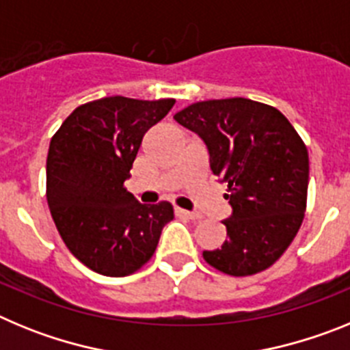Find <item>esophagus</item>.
Returning a JSON list of instances; mask_svg holds the SVG:
<instances>
[{"mask_svg":"<svg viewBox=\"0 0 350 350\" xmlns=\"http://www.w3.org/2000/svg\"><path fill=\"white\" fill-rule=\"evenodd\" d=\"M175 212H177L178 215H184V217L191 219V221H200V219H202V215H200V213H196V212H189V210L177 208V210H175Z\"/></svg>","mask_w":350,"mask_h":350,"instance_id":"obj_1","label":"esophagus"}]
</instances>
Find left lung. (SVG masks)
I'll use <instances>...</instances> for the list:
<instances>
[{"label":"left lung","mask_w":350,"mask_h":350,"mask_svg":"<svg viewBox=\"0 0 350 350\" xmlns=\"http://www.w3.org/2000/svg\"><path fill=\"white\" fill-rule=\"evenodd\" d=\"M200 135L210 170L228 184V240L203 250L210 267L233 277L267 270L295 240L307 210L308 152L289 120L247 98L198 101L173 116Z\"/></svg>","instance_id":"obj_1"}]
</instances>
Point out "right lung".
Instances as JSON below:
<instances>
[{"mask_svg":"<svg viewBox=\"0 0 350 350\" xmlns=\"http://www.w3.org/2000/svg\"><path fill=\"white\" fill-rule=\"evenodd\" d=\"M173 105L108 96L77 107L52 137L49 208L68 250L96 273L140 270L173 219L172 203L145 205L124 187L144 135Z\"/></svg>","mask_w":350,"mask_h":350,"instance_id":"add662e5","label":"right lung"}]
</instances>
